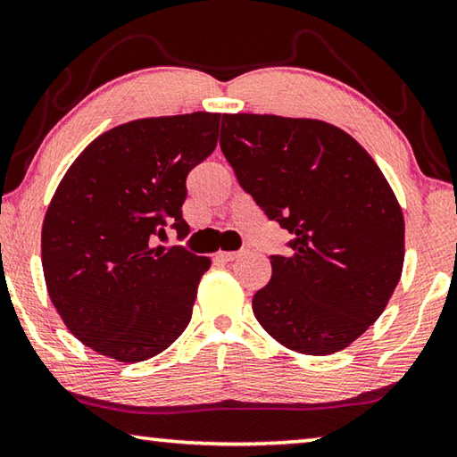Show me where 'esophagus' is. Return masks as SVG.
Masks as SVG:
<instances>
[{
    "mask_svg": "<svg viewBox=\"0 0 457 457\" xmlns=\"http://www.w3.org/2000/svg\"><path fill=\"white\" fill-rule=\"evenodd\" d=\"M239 255H244V252H218V260L220 262H234Z\"/></svg>",
    "mask_w": 457,
    "mask_h": 457,
    "instance_id": "obj_1",
    "label": "esophagus"
}]
</instances>
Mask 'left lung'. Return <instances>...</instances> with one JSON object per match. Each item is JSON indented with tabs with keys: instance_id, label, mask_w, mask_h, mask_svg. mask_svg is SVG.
<instances>
[{
	"instance_id": "left-lung-1",
	"label": "left lung",
	"mask_w": 457,
	"mask_h": 457,
	"mask_svg": "<svg viewBox=\"0 0 457 457\" xmlns=\"http://www.w3.org/2000/svg\"><path fill=\"white\" fill-rule=\"evenodd\" d=\"M221 152L244 192L294 239L270 255L252 308L289 350L328 355L355 342L392 297L403 268V213L376 162L318 120L223 113Z\"/></svg>"
}]
</instances>
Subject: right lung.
Segmentation results:
<instances>
[{
  "label": "right lung",
  "instance_id": "1",
  "mask_svg": "<svg viewBox=\"0 0 457 457\" xmlns=\"http://www.w3.org/2000/svg\"><path fill=\"white\" fill-rule=\"evenodd\" d=\"M220 113L145 118L79 154L41 229V263L57 313L81 344L118 361L162 353L192 320L210 257L154 247L165 228L184 239L186 179L218 145Z\"/></svg>",
  "mask_w": 457,
  "mask_h": 457
}]
</instances>
